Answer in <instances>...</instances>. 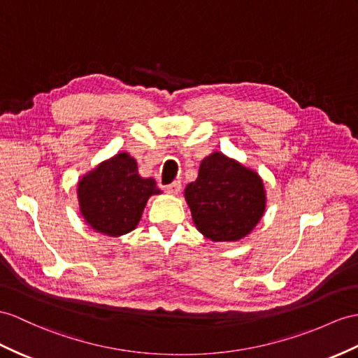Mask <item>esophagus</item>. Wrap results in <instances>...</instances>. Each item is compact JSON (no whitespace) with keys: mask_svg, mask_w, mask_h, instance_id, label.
Returning a JSON list of instances; mask_svg holds the SVG:
<instances>
[{"mask_svg":"<svg viewBox=\"0 0 358 358\" xmlns=\"http://www.w3.org/2000/svg\"><path fill=\"white\" fill-rule=\"evenodd\" d=\"M180 188H182L180 182H179V180H174L173 184H170V185L165 187V193L170 194V196H176V194L179 193V191H180Z\"/></svg>","mask_w":358,"mask_h":358,"instance_id":"1","label":"esophagus"}]
</instances>
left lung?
Listing matches in <instances>:
<instances>
[{
    "label": "left lung",
    "mask_w": 358,
    "mask_h": 358,
    "mask_svg": "<svg viewBox=\"0 0 358 358\" xmlns=\"http://www.w3.org/2000/svg\"><path fill=\"white\" fill-rule=\"evenodd\" d=\"M197 231L213 241H238L255 229L266 211V188L254 169L213 152L185 188Z\"/></svg>",
    "instance_id": "obj_1"
}]
</instances>
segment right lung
<instances>
[{
	"mask_svg": "<svg viewBox=\"0 0 358 358\" xmlns=\"http://www.w3.org/2000/svg\"><path fill=\"white\" fill-rule=\"evenodd\" d=\"M161 194L153 178H143L127 152H120L85 173L77 182L78 209L95 232L109 237L134 231L147 200Z\"/></svg>",
	"mask_w": 358,
	"mask_h": 358,
	"instance_id": "obj_1",
	"label": "right lung"
}]
</instances>
